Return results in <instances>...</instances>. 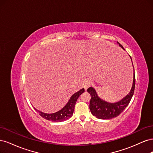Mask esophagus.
Returning <instances> with one entry per match:
<instances>
[{
  "label": "esophagus",
  "instance_id": "34e87169",
  "mask_svg": "<svg viewBox=\"0 0 153 153\" xmlns=\"http://www.w3.org/2000/svg\"><path fill=\"white\" fill-rule=\"evenodd\" d=\"M92 84V82L90 80H86L84 82V84H83V86H84V89L86 90L87 89H88Z\"/></svg>",
  "mask_w": 153,
  "mask_h": 153
}]
</instances>
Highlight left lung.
Masks as SVG:
<instances>
[{
	"instance_id": "1",
	"label": "left lung",
	"mask_w": 153,
	"mask_h": 153,
	"mask_svg": "<svg viewBox=\"0 0 153 153\" xmlns=\"http://www.w3.org/2000/svg\"><path fill=\"white\" fill-rule=\"evenodd\" d=\"M120 47L124 49L123 46L117 42ZM130 56V55H129ZM131 59V57L130 56ZM132 61V60H131ZM133 64V63H132ZM134 68V67H133ZM135 75L134 71L133 82L131 89L129 94L121 101L117 103H110L106 101L101 100L97 95L96 91L93 87H89L87 89L88 93L91 94V100L89 104V108L92 114L96 116L97 118L101 119H112L120 115L123 111L127 107V106L130 102L132 96L135 91Z\"/></svg>"
}]
</instances>
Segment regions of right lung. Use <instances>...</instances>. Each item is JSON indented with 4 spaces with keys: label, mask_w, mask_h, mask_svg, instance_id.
I'll use <instances>...</instances> for the list:
<instances>
[{
    "label": "right lung",
    "mask_w": 153,
    "mask_h": 153,
    "mask_svg": "<svg viewBox=\"0 0 153 153\" xmlns=\"http://www.w3.org/2000/svg\"><path fill=\"white\" fill-rule=\"evenodd\" d=\"M84 91V89H82L76 92V93H75L73 95H72L71 98L69 99L66 106L61 110L58 111L57 112H55L53 114H45L40 112V111H38L36 108L34 109L37 112H38L39 114L41 117L45 119L48 120V121H51L53 122H61L63 121H65V120L68 119L69 117H71L72 116L77 99Z\"/></svg>",
    "instance_id": "add662e5"
}]
</instances>
